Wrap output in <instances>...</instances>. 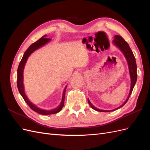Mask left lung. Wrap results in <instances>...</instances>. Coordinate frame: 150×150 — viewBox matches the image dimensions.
<instances>
[{
  "mask_svg": "<svg viewBox=\"0 0 150 150\" xmlns=\"http://www.w3.org/2000/svg\"><path fill=\"white\" fill-rule=\"evenodd\" d=\"M113 42L116 45L117 47H118L121 51L123 52L124 55L127 61H128V66H129V74H130V76H131V89H130V92L129 94V96L127 98L126 100L125 101V102L122 104L121 106H120V107H118L117 108L115 109V110H110V111H107V110H99V109L95 108L93 104L91 103V102L89 101V99H88V103L89 104V106L91 107L93 110H96L97 111H100V112H110V111H112L117 110L120 108H121L122 106H123L128 101V99L130 96V95L133 91V89L134 86L136 84V82H137V63H136V60H135V57L133 55V53L131 51V49H130L128 44L127 43V42L126 40L122 38L121 36L120 35H115V39L114 40H113Z\"/></svg>",
  "mask_w": 150,
  "mask_h": 150,
  "instance_id": "obj_1",
  "label": "left lung"
}]
</instances>
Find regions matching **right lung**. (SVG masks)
<instances>
[{
  "label": "right lung",
  "instance_id": "add662e5",
  "mask_svg": "<svg viewBox=\"0 0 150 150\" xmlns=\"http://www.w3.org/2000/svg\"><path fill=\"white\" fill-rule=\"evenodd\" d=\"M46 37V35H44L42 38L39 39L37 41L34 42L33 44H31L30 46L28 47V49L26 50L24 54V56L22 57V59L19 63V67H18L17 69V85L18 90L21 94L22 98H24V101L26 102V103L28 104V106L30 107L31 110H33L34 111L37 112L40 115H52V114H55L58 112H59L62 108L64 106V98H65V93L66 90V87L64 88V91H63L62 94V101L61 104L59 105L57 107L53 108V109H42L35 106L33 103L30 102L28 98L25 94L24 89V85H23V71L24 66L25 64V62L28 60L29 56L30 55L31 53H33L35 50L38 49V48L40 47L41 46H44L45 44L48 42L50 40L49 38H45Z\"/></svg>",
  "mask_w": 150,
  "mask_h": 150
}]
</instances>
